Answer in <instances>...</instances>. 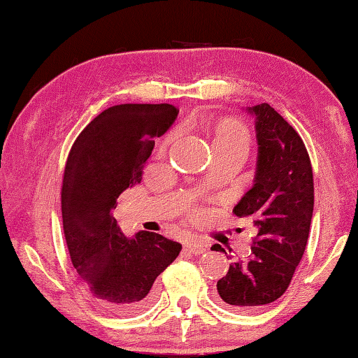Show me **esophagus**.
Masks as SVG:
<instances>
[{
    "instance_id": "34e87169",
    "label": "esophagus",
    "mask_w": 358,
    "mask_h": 358,
    "mask_svg": "<svg viewBox=\"0 0 358 358\" xmlns=\"http://www.w3.org/2000/svg\"><path fill=\"white\" fill-rule=\"evenodd\" d=\"M185 248L189 250L192 255H195V256H198V255H203V252H205L206 250H208V245L206 243H203L201 240H196V238H189L185 241Z\"/></svg>"
}]
</instances>
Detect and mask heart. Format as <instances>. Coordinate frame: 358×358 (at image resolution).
Segmentation results:
<instances>
[{"label": "heart", "mask_w": 358, "mask_h": 358, "mask_svg": "<svg viewBox=\"0 0 358 358\" xmlns=\"http://www.w3.org/2000/svg\"><path fill=\"white\" fill-rule=\"evenodd\" d=\"M213 148L216 153H245L251 144V134L246 126L236 118H222L214 126ZM171 137L162 141L158 150L164 152Z\"/></svg>", "instance_id": "1"}]
</instances>
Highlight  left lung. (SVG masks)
Returning <instances> with one entry per match:
<instances>
[{
	"mask_svg": "<svg viewBox=\"0 0 358 358\" xmlns=\"http://www.w3.org/2000/svg\"><path fill=\"white\" fill-rule=\"evenodd\" d=\"M246 110L256 117V176L234 213L250 217L257 234L248 259L230 264L217 282L219 298L241 310L271 304L288 289L313 213L312 164L301 136L268 103Z\"/></svg>",
	"mask_w": 358,
	"mask_h": 358,
	"instance_id": "obj_1",
	"label": "left lung"
}]
</instances>
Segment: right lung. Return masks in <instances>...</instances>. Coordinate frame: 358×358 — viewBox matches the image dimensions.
<instances>
[{"label":"right lung","instance_id":"obj_1","mask_svg":"<svg viewBox=\"0 0 358 358\" xmlns=\"http://www.w3.org/2000/svg\"><path fill=\"white\" fill-rule=\"evenodd\" d=\"M179 110L169 103H122L103 110L71 145L62 182V221L70 259L102 309L133 313L153 298V283L182 245L141 230L128 238L112 210L142 180L155 137Z\"/></svg>","mask_w":358,"mask_h":358}]
</instances>
